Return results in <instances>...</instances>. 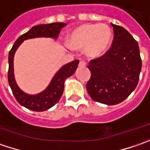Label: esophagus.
<instances>
[{
    "instance_id": "esophagus-1",
    "label": "esophagus",
    "mask_w": 150,
    "mask_h": 150,
    "mask_svg": "<svg viewBox=\"0 0 150 150\" xmlns=\"http://www.w3.org/2000/svg\"><path fill=\"white\" fill-rule=\"evenodd\" d=\"M86 65V63L85 62V61H83V60L79 63V66L80 67H85Z\"/></svg>"
}]
</instances>
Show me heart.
<instances>
[{"instance_id": "1", "label": "heart", "mask_w": 150, "mask_h": 150, "mask_svg": "<svg viewBox=\"0 0 150 150\" xmlns=\"http://www.w3.org/2000/svg\"><path fill=\"white\" fill-rule=\"evenodd\" d=\"M112 33L106 24H82L69 35L68 45L76 50L84 49L89 59H99L104 56L111 46Z\"/></svg>"}]
</instances>
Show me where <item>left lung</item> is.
<instances>
[{
	"label": "left lung",
	"mask_w": 150,
	"mask_h": 150,
	"mask_svg": "<svg viewBox=\"0 0 150 150\" xmlns=\"http://www.w3.org/2000/svg\"><path fill=\"white\" fill-rule=\"evenodd\" d=\"M114 38L104 56L91 61V79L86 84L95 101L116 105L123 101L138 85L142 68L139 43L127 30L111 23Z\"/></svg>",
	"instance_id": "obj_1"
}]
</instances>
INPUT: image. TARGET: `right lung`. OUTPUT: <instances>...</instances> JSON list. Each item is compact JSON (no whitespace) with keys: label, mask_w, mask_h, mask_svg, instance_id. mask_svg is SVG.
<instances>
[{"label":"right lung","mask_w":150,"mask_h":150,"mask_svg":"<svg viewBox=\"0 0 150 150\" xmlns=\"http://www.w3.org/2000/svg\"><path fill=\"white\" fill-rule=\"evenodd\" d=\"M66 26L64 23H54L49 24H39L33 26L29 31L19 37L12 46L9 52L8 63V82L12 93L16 100L20 105L35 112H43L52 107H54L59 101L64 92V85L65 80L74 75L79 60H74L72 62L63 65L59 69L54 77L52 78L49 86L42 91L37 94H28L23 91L17 85L14 75V56L19 46L25 40L36 38H50L57 39L59 31Z\"/></svg>","instance_id":"obj_1"}]
</instances>
